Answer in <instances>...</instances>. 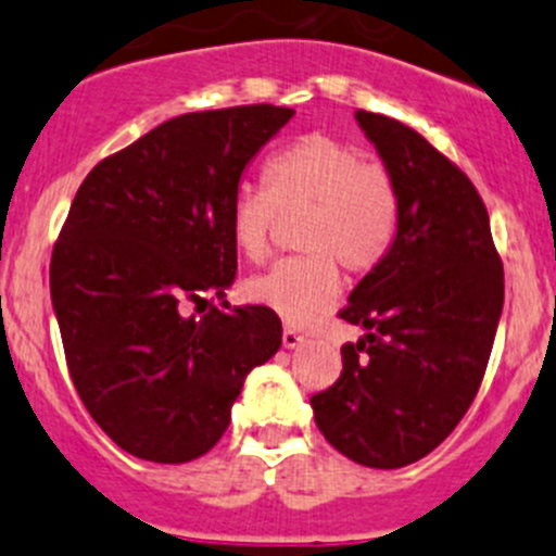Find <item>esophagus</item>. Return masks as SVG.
<instances>
[{"mask_svg": "<svg viewBox=\"0 0 556 556\" xmlns=\"http://www.w3.org/2000/svg\"><path fill=\"white\" fill-rule=\"evenodd\" d=\"M282 344L288 350H295V348H301V344H304V337H301L299 331H293V328H285V331H282Z\"/></svg>", "mask_w": 556, "mask_h": 556, "instance_id": "1", "label": "esophagus"}]
</instances>
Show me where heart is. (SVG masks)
<instances>
[{"instance_id":"b5f03b06","label":"heart","mask_w":556,"mask_h":556,"mask_svg":"<svg viewBox=\"0 0 556 556\" xmlns=\"http://www.w3.org/2000/svg\"><path fill=\"white\" fill-rule=\"evenodd\" d=\"M266 190L239 187L230 203V241L247 261H263L282 217H299L304 255L274 263L247 279L244 293L295 328L315 326L342 290L340 266L369 274L391 252L402 223L388 170L331 135H304L274 154L263 170Z\"/></svg>"}]
</instances>
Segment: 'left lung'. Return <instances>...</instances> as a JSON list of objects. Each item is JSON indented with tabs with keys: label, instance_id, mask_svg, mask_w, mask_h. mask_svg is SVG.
Masks as SVG:
<instances>
[{
	"label": "left lung",
	"instance_id": "8db88e82",
	"mask_svg": "<svg viewBox=\"0 0 556 556\" xmlns=\"http://www.w3.org/2000/svg\"><path fill=\"white\" fill-rule=\"evenodd\" d=\"M402 206L386 261L339 317L364 328L342 375L312 396L323 438L348 459L396 470L432 454L470 409L503 315V263L472 181L427 138L355 113Z\"/></svg>",
	"mask_w": 556,
	"mask_h": 556
}]
</instances>
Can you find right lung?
<instances>
[{
    "label": "right lung",
    "mask_w": 556,
    "mask_h": 556,
    "mask_svg": "<svg viewBox=\"0 0 556 556\" xmlns=\"http://www.w3.org/2000/svg\"><path fill=\"white\" fill-rule=\"evenodd\" d=\"M293 108L198 111L91 168L51 257L80 402L122 451L185 465L217 445L247 375L282 344L266 306L219 309L236 279L230 203ZM203 303L201 318L186 312ZM228 304V301H223Z\"/></svg>",
    "instance_id": "1"
}]
</instances>
